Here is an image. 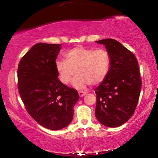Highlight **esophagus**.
<instances>
[{
	"instance_id": "esophagus-1",
	"label": "esophagus",
	"mask_w": 158,
	"mask_h": 158,
	"mask_svg": "<svg viewBox=\"0 0 158 158\" xmlns=\"http://www.w3.org/2000/svg\"><path fill=\"white\" fill-rule=\"evenodd\" d=\"M78 94H79L80 97H83V96H85V95L87 94V92H86V91H82V90H79Z\"/></svg>"
}]
</instances>
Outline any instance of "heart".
<instances>
[{"instance_id":"b5f03b06","label":"heart","mask_w":158,"mask_h":158,"mask_svg":"<svg viewBox=\"0 0 158 158\" xmlns=\"http://www.w3.org/2000/svg\"><path fill=\"white\" fill-rule=\"evenodd\" d=\"M56 69L60 79L68 84L75 73L73 85L83 88L88 84L101 83L109 75L112 64L111 53L104 48L88 49L77 47L64 54V60L56 62Z\"/></svg>"}]
</instances>
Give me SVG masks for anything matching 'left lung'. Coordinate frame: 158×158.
I'll return each mask as SVG.
<instances>
[{
    "mask_svg": "<svg viewBox=\"0 0 158 158\" xmlns=\"http://www.w3.org/2000/svg\"><path fill=\"white\" fill-rule=\"evenodd\" d=\"M111 53V70L95 90L96 117L108 127H119L135 113L139 101L142 80L135 55L113 39L97 41Z\"/></svg>",
    "mask_w": 158,
    "mask_h": 158,
    "instance_id": "8db88e82",
    "label": "left lung"
}]
</instances>
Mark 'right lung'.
Here are the masks:
<instances>
[{
  "label": "right lung",
  "mask_w": 158,
  "mask_h": 158,
  "mask_svg": "<svg viewBox=\"0 0 158 158\" xmlns=\"http://www.w3.org/2000/svg\"><path fill=\"white\" fill-rule=\"evenodd\" d=\"M60 44L38 43L23 55L17 70L21 98L30 116L51 130L70 124L78 93L58 78L56 58Z\"/></svg>",
  "instance_id": "add662e5"
}]
</instances>
